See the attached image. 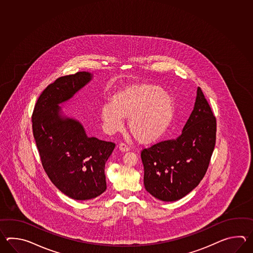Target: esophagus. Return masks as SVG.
Here are the masks:
<instances>
[{"label":"esophagus","instance_id":"1","mask_svg":"<svg viewBox=\"0 0 253 253\" xmlns=\"http://www.w3.org/2000/svg\"><path fill=\"white\" fill-rule=\"evenodd\" d=\"M119 147V150L122 151V152H127V151L130 150V146H128L126 144H125V143H121Z\"/></svg>","mask_w":253,"mask_h":253}]
</instances>
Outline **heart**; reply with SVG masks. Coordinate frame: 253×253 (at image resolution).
I'll return each instance as SVG.
<instances>
[{
    "label": "heart",
    "instance_id": "heart-1",
    "mask_svg": "<svg viewBox=\"0 0 253 253\" xmlns=\"http://www.w3.org/2000/svg\"><path fill=\"white\" fill-rule=\"evenodd\" d=\"M174 103L160 86H133L119 92L115 102L101 108L103 128L109 134L120 131L124 119L129 118L128 127L135 139L150 144L160 139L172 123Z\"/></svg>",
    "mask_w": 253,
    "mask_h": 253
}]
</instances>
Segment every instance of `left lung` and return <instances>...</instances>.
Masks as SVG:
<instances>
[{
  "label": "left lung",
  "instance_id": "left-lung-1",
  "mask_svg": "<svg viewBox=\"0 0 253 253\" xmlns=\"http://www.w3.org/2000/svg\"><path fill=\"white\" fill-rule=\"evenodd\" d=\"M216 142V118L201 87L182 134L141 151L144 184L149 194L165 202L183 198L202 181Z\"/></svg>",
  "mask_w": 253,
  "mask_h": 253
}]
</instances>
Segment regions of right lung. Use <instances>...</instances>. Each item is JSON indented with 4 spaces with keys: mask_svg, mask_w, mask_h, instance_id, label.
<instances>
[{
    "mask_svg": "<svg viewBox=\"0 0 253 253\" xmlns=\"http://www.w3.org/2000/svg\"><path fill=\"white\" fill-rule=\"evenodd\" d=\"M80 71L59 77L40 95L33 109V136L43 168L60 192L74 200L96 198L107 189L105 165L116 145L87 137L80 122L59 115L70 99L91 80Z\"/></svg>",
    "mask_w": 253,
    "mask_h": 253,
    "instance_id": "right-lung-1",
    "label": "right lung"
}]
</instances>
